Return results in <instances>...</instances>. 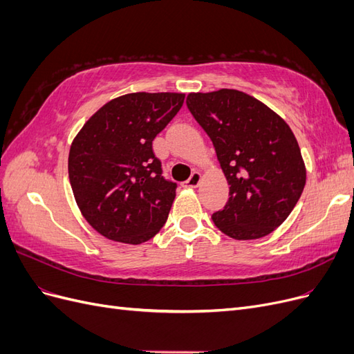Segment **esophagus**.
I'll return each mask as SVG.
<instances>
[{"instance_id": "obj_1", "label": "esophagus", "mask_w": 354, "mask_h": 354, "mask_svg": "<svg viewBox=\"0 0 354 354\" xmlns=\"http://www.w3.org/2000/svg\"><path fill=\"white\" fill-rule=\"evenodd\" d=\"M201 178H202L201 173L195 171V173L190 176V178L187 181H185V187H198L201 183Z\"/></svg>"}]
</instances>
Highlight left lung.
Here are the masks:
<instances>
[{
  "label": "left lung",
  "mask_w": 354,
  "mask_h": 354,
  "mask_svg": "<svg viewBox=\"0 0 354 354\" xmlns=\"http://www.w3.org/2000/svg\"><path fill=\"white\" fill-rule=\"evenodd\" d=\"M187 108L212 140L230 185L212 221L236 241L260 239L288 218L306 186L291 128L269 106L239 90L190 93Z\"/></svg>",
  "instance_id": "left-lung-1"
}]
</instances>
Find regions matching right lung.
<instances>
[{"mask_svg":"<svg viewBox=\"0 0 354 354\" xmlns=\"http://www.w3.org/2000/svg\"><path fill=\"white\" fill-rule=\"evenodd\" d=\"M185 95H120L75 136L68 160L72 192L82 217L102 236L140 245L162 229L177 185L162 177L152 142L181 109Z\"/></svg>","mask_w":354,"mask_h":354,"instance_id":"right-lung-1","label":"right lung"}]
</instances>
